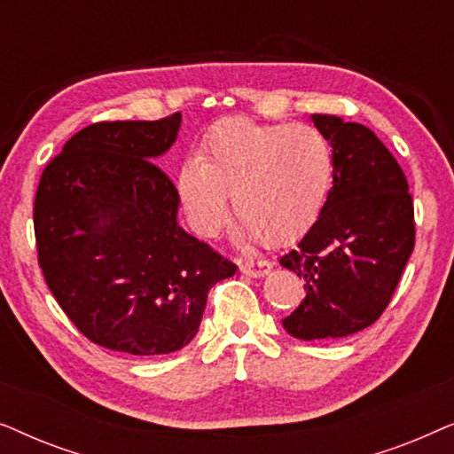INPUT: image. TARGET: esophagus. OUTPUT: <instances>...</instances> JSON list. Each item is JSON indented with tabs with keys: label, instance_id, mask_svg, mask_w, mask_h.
Returning <instances> with one entry per match:
<instances>
[{
	"label": "esophagus",
	"instance_id": "esophagus-1",
	"mask_svg": "<svg viewBox=\"0 0 454 454\" xmlns=\"http://www.w3.org/2000/svg\"><path fill=\"white\" fill-rule=\"evenodd\" d=\"M239 269L244 275L258 278V277L269 275L272 269V262H269V260H244V262L239 264Z\"/></svg>",
	"mask_w": 454,
	"mask_h": 454
}]
</instances>
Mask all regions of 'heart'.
Wrapping results in <instances>:
<instances>
[{
  "instance_id": "heart-1",
  "label": "heart",
  "mask_w": 454,
  "mask_h": 454,
  "mask_svg": "<svg viewBox=\"0 0 454 454\" xmlns=\"http://www.w3.org/2000/svg\"><path fill=\"white\" fill-rule=\"evenodd\" d=\"M331 142L312 126H264L227 120L202 142L200 159L179 169V198L196 233L213 238L227 216V194L239 235L291 239L312 225L333 185Z\"/></svg>"
}]
</instances>
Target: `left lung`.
<instances>
[{
    "instance_id": "obj_1",
    "label": "left lung",
    "mask_w": 454,
    "mask_h": 454,
    "mask_svg": "<svg viewBox=\"0 0 454 454\" xmlns=\"http://www.w3.org/2000/svg\"><path fill=\"white\" fill-rule=\"evenodd\" d=\"M333 146V188L285 269L303 278L300 306L283 318L291 337L343 339L380 318L415 246L407 177L362 123L312 115Z\"/></svg>"
}]
</instances>
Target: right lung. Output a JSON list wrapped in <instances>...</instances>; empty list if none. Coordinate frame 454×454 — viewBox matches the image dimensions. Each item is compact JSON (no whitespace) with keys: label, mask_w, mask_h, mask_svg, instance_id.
Wrapping results in <instances>:
<instances>
[{"label":"right lung","mask_w":454,"mask_h":454,"mask_svg":"<svg viewBox=\"0 0 454 454\" xmlns=\"http://www.w3.org/2000/svg\"><path fill=\"white\" fill-rule=\"evenodd\" d=\"M182 114L98 121L49 160L35 196L47 287L92 343L129 356L179 351L196 337L208 291L238 266L177 225L179 194L153 163Z\"/></svg>","instance_id":"right-lung-1"}]
</instances>
